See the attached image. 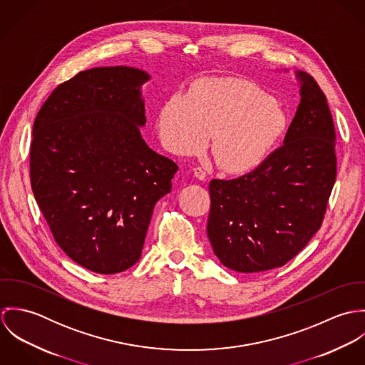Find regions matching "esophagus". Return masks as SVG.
Instances as JSON below:
<instances>
[{"mask_svg":"<svg viewBox=\"0 0 365 365\" xmlns=\"http://www.w3.org/2000/svg\"><path fill=\"white\" fill-rule=\"evenodd\" d=\"M194 175H195L198 180H201V181H204V180L207 178V173H205V170L201 168V167H195V168H194Z\"/></svg>","mask_w":365,"mask_h":365,"instance_id":"esophagus-1","label":"esophagus"}]
</instances>
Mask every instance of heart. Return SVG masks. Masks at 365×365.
<instances>
[{
  "mask_svg": "<svg viewBox=\"0 0 365 365\" xmlns=\"http://www.w3.org/2000/svg\"><path fill=\"white\" fill-rule=\"evenodd\" d=\"M289 128L284 106L255 83L207 78L185 96H174L158 113L163 143L177 155L201 152L212 135V153L222 168L247 173L279 146Z\"/></svg>",
  "mask_w": 365,
  "mask_h": 365,
  "instance_id": "heart-1",
  "label": "heart"
}]
</instances>
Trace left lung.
<instances>
[{
  "label": "left lung",
  "instance_id": "obj_1",
  "mask_svg": "<svg viewBox=\"0 0 365 365\" xmlns=\"http://www.w3.org/2000/svg\"><path fill=\"white\" fill-rule=\"evenodd\" d=\"M301 101L284 145L235 180L209 182V242L237 272H260L294 259L320 229L336 181V133L323 91L297 73Z\"/></svg>",
  "mask_w": 365,
  "mask_h": 365
}]
</instances>
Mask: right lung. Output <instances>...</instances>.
Masks as SVG:
<instances>
[{"label": "right lung", "instance_id": "obj_1", "mask_svg": "<svg viewBox=\"0 0 365 365\" xmlns=\"http://www.w3.org/2000/svg\"><path fill=\"white\" fill-rule=\"evenodd\" d=\"M149 80L128 66L80 71L54 88L34 123V195L60 249L93 272H122L140 259L178 170L140 133Z\"/></svg>", "mask_w": 365, "mask_h": 365}]
</instances>
